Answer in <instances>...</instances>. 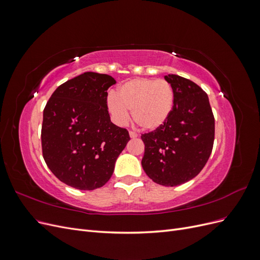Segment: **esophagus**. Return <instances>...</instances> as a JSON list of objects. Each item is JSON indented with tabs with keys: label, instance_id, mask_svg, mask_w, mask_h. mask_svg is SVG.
<instances>
[{
	"label": "esophagus",
	"instance_id": "obj_1",
	"mask_svg": "<svg viewBox=\"0 0 260 260\" xmlns=\"http://www.w3.org/2000/svg\"><path fill=\"white\" fill-rule=\"evenodd\" d=\"M129 136H130L131 139H137V138L139 137L138 133H136L135 131H130V132H129Z\"/></svg>",
	"mask_w": 260,
	"mask_h": 260
}]
</instances>
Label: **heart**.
I'll return each mask as SVG.
<instances>
[{"mask_svg": "<svg viewBox=\"0 0 260 260\" xmlns=\"http://www.w3.org/2000/svg\"><path fill=\"white\" fill-rule=\"evenodd\" d=\"M175 105V90L165 79L135 78L123 82L116 94H109L107 107L116 123L123 125L130 119L144 130L160 128L168 120Z\"/></svg>", "mask_w": 260, "mask_h": 260, "instance_id": "b5f03b06", "label": "heart"}]
</instances>
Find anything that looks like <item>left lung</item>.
I'll list each match as a JSON object with an SVG mask.
<instances>
[{"label":"left lung","mask_w":260,"mask_h":260,"mask_svg":"<svg viewBox=\"0 0 260 260\" xmlns=\"http://www.w3.org/2000/svg\"><path fill=\"white\" fill-rule=\"evenodd\" d=\"M175 90V105L160 128L141 136L145 145L142 167L155 183L176 186L198 176L215 140V118L208 95L193 81L165 76Z\"/></svg>","instance_id":"obj_1"}]
</instances>
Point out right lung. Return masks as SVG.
I'll return each mask as SVG.
<instances>
[{"mask_svg": "<svg viewBox=\"0 0 260 260\" xmlns=\"http://www.w3.org/2000/svg\"><path fill=\"white\" fill-rule=\"evenodd\" d=\"M115 83L112 76L84 73L60 84L43 111V158L55 177L78 190L103 186L130 140L108 114L107 90Z\"/></svg>", "mask_w": 260, "mask_h": 260, "instance_id": "obj_1", "label": "right lung"}]
</instances>
